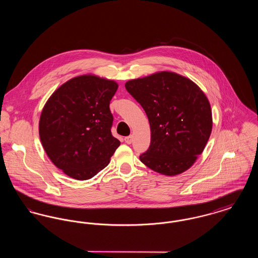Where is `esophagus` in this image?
Here are the masks:
<instances>
[{"mask_svg":"<svg viewBox=\"0 0 258 258\" xmlns=\"http://www.w3.org/2000/svg\"><path fill=\"white\" fill-rule=\"evenodd\" d=\"M124 141H125V143H126V144H131V143L133 142V136H132V135H130V136L124 137Z\"/></svg>","mask_w":258,"mask_h":258,"instance_id":"esophagus-1","label":"esophagus"}]
</instances>
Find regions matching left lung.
<instances>
[{
	"mask_svg": "<svg viewBox=\"0 0 258 258\" xmlns=\"http://www.w3.org/2000/svg\"><path fill=\"white\" fill-rule=\"evenodd\" d=\"M147 114L151 144L139 159L154 171L175 176L203 152L212 132L208 98L190 79L160 72L125 83Z\"/></svg>",
	"mask_w": 258,
	"mask_h": 258,
	"instance_id": "obj_1",
	"label": "left lung"
}]
</instances>
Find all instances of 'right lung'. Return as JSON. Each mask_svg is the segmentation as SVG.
Wrapping results in <instances>:
<instances>
[{"instance_id": "obj_1", "label": "right lung", "mask_w": 258, "mask_h": 258, "mask_svg": "<svg viewBox=\"0 0 258 258\" xmlns=\"http://www.w3.org/2000/svg\"><path fill=\"white\" fill-rule=\"evenodd\" d=\"M118 84L96 75L72 78L41 111L38 132L51 161L68 176L88 180L106 167L120 141L111 134V98Z\"/></svg>"}]
</instances>
